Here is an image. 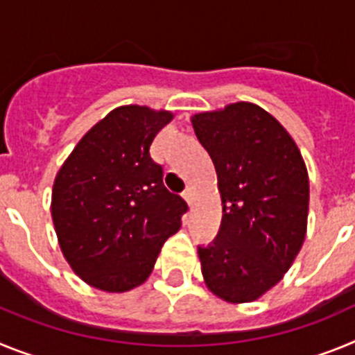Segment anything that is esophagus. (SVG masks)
<instances>
[{
	"label": "esophagus",
	"mask_w": 355,
	"mask_h": 355,
	"mask_svg": "<svg viewBox=\"0 0 355 355\" xmlns=\"http://www.w3.org/2000/svg\"><path fill=\"white\" fill-rule=\"evenodd\" d=\"M183 197H184V200H187L188 205L192 206L193 200H196V188H193L192 184H190V187H187V190L183 192Z\"/></svg>",
	"instance_id": "esophagus-1"
}]
</instances>
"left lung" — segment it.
<instances>
[{
    "instance_id": "8db88e82",
    "label": "left lung",
    "mask_w": 355,
    "mask_h": 355,
    "mask_svg": "<svg viewBox=\"0 0 355 355\" xmlns=\"http://www.w3.org/2000/svg\"><path fill=\"white\" fill-rule=\"evenodd\" d=\"M211 156L222 200L215 243L199 247L213 295L254 302L284 277L307 231L309 175L300 149L274 115L249 101L192 115Z\"/></svg>"
}]
</instances>
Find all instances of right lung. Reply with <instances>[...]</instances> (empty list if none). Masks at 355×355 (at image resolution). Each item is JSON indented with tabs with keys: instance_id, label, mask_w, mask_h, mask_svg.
<instances>
[{
	"instance_id": "right-lung-1",
	"label": "right lung",
	"mask_w": 355,
	"mask_h": 355,
	"mask_svg": "<svg viewBox=\"0 0 355 355\" xmlns=\"http://www.w3.org/2000/svg\"><path fill=\"white\" fill-rule=\"evenodd\" d=\"M168 110L124 105L81 137L56 172L51 216L72 272L97 290L124 293L150 275L188 206L163 184L150 144Z\"/></svg>"
}]
</instances>
